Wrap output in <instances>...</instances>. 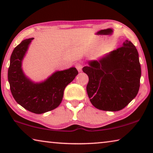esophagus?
Returning a JSON list of instances; mask_svg holds the SVG:
<instances>
[{
    "label": "esophagus",
    "instance_id": "esophagus-1",
    "mask_svg": "<svg viewBox=\"0 0 153 153\" xmlns=\"http://www.w3.org/2000/svg\"><path fill=\"white\" fill-rule=\"evenodd\" d=\"M75 67H76V68L79 72H81L82 70V68H83V65H82L81 63L78 62L75 64Z\"/></svg>",
    "mask_w": 153,
    "mask_h": 153
}]
</instances>
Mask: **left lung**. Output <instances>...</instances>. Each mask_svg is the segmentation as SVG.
Instances as JSON below:
<instances>
[{"label":"left lung","mask_w":153,"mask_h":153,"mask_svg":"<svg viewBox=\"0 0 153 153\" xmlns=\"http://www.w3.org/2000/svg\"><path fill=\"white\" fill-rule=\"evenodd\" d=\"M88 63L83 71L89 77L87 92L96 108L120 111L137 96L141 65L137 50L131 42L126 40L105 57Z\"/></svg>","instance_id":"obj_1"}]
</instances>
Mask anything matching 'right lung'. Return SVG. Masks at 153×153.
I'll return each instance as SVG.
<instances>
[{
	"label": "right lung",
	"instance_id": "add662e5",
	"mask_svg": "<svg viewBox=\"0 0 153 153\" xmlns=\"http://www.w3.org/2000/svg\"><path fill=\"white\" fill-rule=\"evenodd\" d=\"M33 38L23 40L14 48L10 58L8 81L11 92L18 104L37 114L51 111L62 102L63 91L78 74L75 68L53 73L45 81L35 83L25 76L22 62Z\"/></svg>",
	"mask_w": 153,
	"mask_h": 153
}]
</instances>
